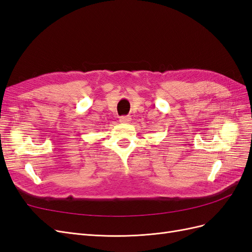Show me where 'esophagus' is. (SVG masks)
<instances>
[{
    "label": "esophagus",
    "instance_id": "obj_1",
    "mask_svg": "<svg viewBox=\"0 0 252 252\" xmlns=\"http://www.w3.org/2000/svg\"><path fill=\"white\" fill-rule=\"evenodd\" d=\"M130 117H129V116H125V117H121L120 118V122H121V123H129V122H130Z\"/></svg>",
    "mask_w": 252,
    "mask_h": 252
}]
</instances>
